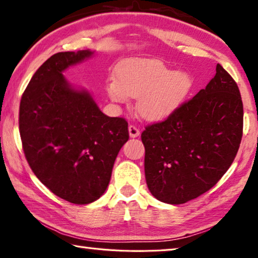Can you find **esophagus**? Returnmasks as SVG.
<instances>
[{"label":"esophagus","mask_w":258,"mask_h":258,"mask_svg":"<svg viewBox=\"0 0 258 258\" xmlns=\"http://www.w3.org/2000/svg\"><path fill=\"white\" fill-rule=\"evenodd\" d=\"M128 133L131 138H138L140 135V130L134 125H130L128 126Z\"/></svg>","instance_id":"1"}]
</instances>
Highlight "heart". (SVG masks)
I'll return each instance as SVG.
<instances>
[{"label":"heart","instance_id":"b5f03b06","mask_svg":"<svg viewBox=\"0 0 258 258\" xmlns=\"http://www.w3.org/2000/svg\"><path fill=\"white\" fill-rule=\"evenodd\" d=\"M116 78H109L107 93L112 101L125 103L138 98L137 109L148 120L167 117L183 102L192 89L189 74L173 72L156 59H127L117 64Z\"/></svg>","mask_w":258,"mask_h":258}]
</instances>
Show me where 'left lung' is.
Returning <instances> with one entry per match:
<instances>
[{
    "label": "left lung",
    "mask_w": 258,
    "mask_h": 258,
    "mask_svg": "<svg viewBox=\"0 0 258 258\" xmlns=\"http://www.w3.org/2000/svg\"><path fill=\"white\" fill-rule=\"evenodd\" d=\"M242 127L239 87L217 63L215 76L204 90L141 134L152 196L180 205L212 189L233 163Z\"/></svg>",
    "instance_id": "1"
}]
</instances>
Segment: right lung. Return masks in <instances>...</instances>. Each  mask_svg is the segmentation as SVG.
Wrapping results in <instances>:
<instances>
[{"instance_id": "1", "label": "right lung", "mask_w": 258, "mask_h": 258, "mask_svg": "<svg viewBox=\"0 0 258 258\" xmlns=\"http://www.w3.org/2000/svg\"><path fill=\"white\" fill-rule=\"evenodd\" d=\"M92 51L59 52L34 74L21 97L19 131L26 159L55 196L77 205L104 194L116 157L128 140V124L108 117L87 91L62 75Z\"/></svg>"}]
</instances>
